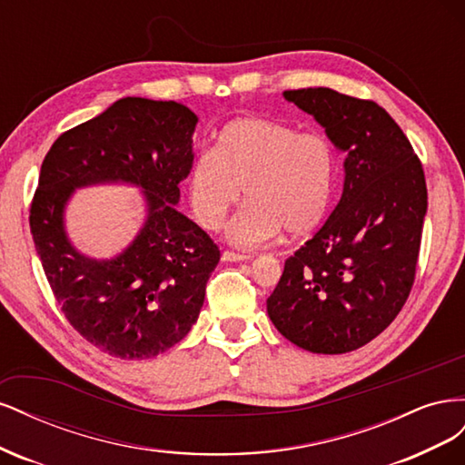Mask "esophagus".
Masks as SVG:
<instances>
[{
    "label": "esophagus",
    "mask_w": 465,
    "mask_h": 465,
    "mask_svg": "<svg viewBox=\"0 0 465 465\" xmlns=\"http://www.w3.org/2000/svg\"><path fill=\"white\" fill-rule=\"evenodd\" d=\"M250 254H242V252H234V250H224L223 252V260L224 262H244L250 260Z\"/></svg>",
    "instance_id": "1"
}]
</instances>
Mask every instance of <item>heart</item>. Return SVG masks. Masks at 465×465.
<instances>
[{"label": "heart", "instance_id": "obj_1", "mask_svg": "<svg viewBox=\"0 0 465 465\" xmlns=\"http://www.w3.org/2000/svg\"><path fill=\"white\" fill-rule=\"evenodd\" d=\"M335 182V154L318 134H301L272 118H241L219 135L217 147H203L188 173L195 217L217 231L229 211L250 203L231 224V238L246 246L311 232L326 217Z\"/></svg>", "mask_w": 465, "mask_h": 465}]
</instances>
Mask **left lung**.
<instances>
[{
    "label": "left lung",
    "mask_w": 465,
    "mask_h": 465,
    "mask_svg": "<svg viewBox=\"0 0 465 465\" xmlns=\"http://www.w3.org/2000/svg\"><path fill=\"white\" fill-rule=\"evenodd\" d=\"M345 151L340 203L285 262L267 314L312 353L340 355L372 341L410 297L427 213L423 164L388 112L333 89L285 91Z\"/></svg>",
    "instance_id": "left-lung-1"
}]
</instances>
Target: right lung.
Instances as JSON below:
<instances>
[{
	"mask_svg": "<svg viewBox=\"0 0 465 465\" xmlns=\"http://www.w3.org/2000/svg\"><path fill=\"white\" fill-rule=\"evenodd\" d=\"M195 124L184 104L125 96L64 132L42 161L29 215L36 254L67 322L112 357H157L184 340L219 263V246L176 211ZM96 181H132L150 209L136 241L110 261L81 257L63 231L68 195Z\"/></svg>",
	"mask_w": 465,
	"mask_h": 465,
	"instance_id": "1",
	"label": "right lung"
}]
</instances>
